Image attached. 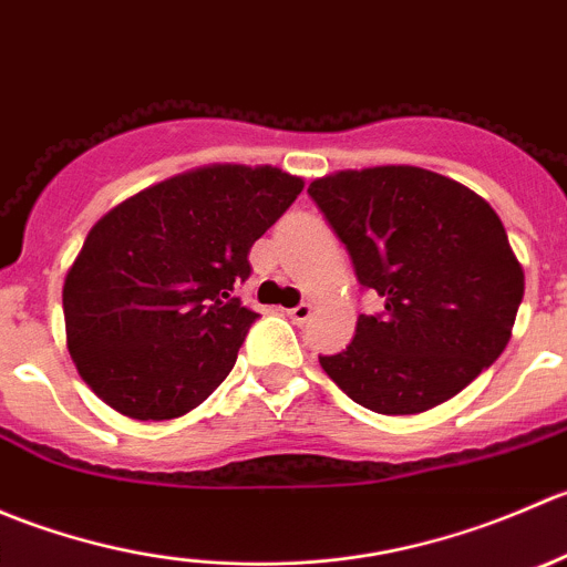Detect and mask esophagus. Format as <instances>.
Masks as SVG:
<instances>
[{
	"mask_svg": "<svg viewBox=\"0 0 567 567\" xmlns=\"http://www.w3.org/2000/svg\"><path fill=\"white\" fill-rule=\"evenodd\" d=\"M288 318L293 320V323H307V320L312 318V305L293 307V310H288Z\"/></svg>",
	"mask_w": 567,
	"mask_h": 567,
	"instance_id": "esophagus-1",
	"label": "esophagus"
}]
</instances>
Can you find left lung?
Listing matches in <instances>:
<instances>
[{"mask_svg": "<svg viewBox=\"0 0 567 567\" xmlns=\"http://www.w3.org/2000/svg\"><path fill=\"white\" fill-rule=\"evenodd\" d=\"M346 244L362 288L346 351L320 368L375 414H420L499 359L524 299V268L496 210L463 183L420 167L342 169L307 188Z\"/></svg>", "mask_w": 567, "mask_h": 567, "instance_id": "1", "label": "left lung"}]
</instances>
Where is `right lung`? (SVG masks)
I'll use <instances>...</instances> for the list:
<instances>
[{
  "label": "right lung",
  "instance_id": "1",
  "mask_svg": "<svg viewBox=\"0 0 567 567\" xmlns=\"http://www.w3.org/2000/svg\"><path fill=\"white\" fill-rule=\"evenodd\" d=\"M301 188L268 164H210L101 216L62 285L68 351L90 390L142 422L197 409L257 320L233 299L251 244Z\"/></svg>",
  "mask_w": 567,
  "mask_h": 567
}]
</instances>
